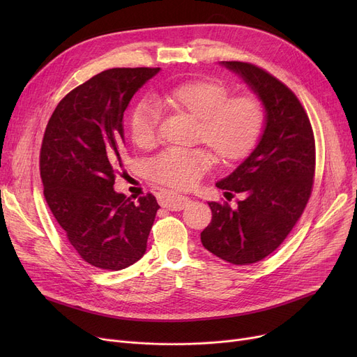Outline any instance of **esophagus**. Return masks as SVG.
<instances>
[{"instance_id": "1", "label": "esophagus", "mask_w": 357, "mask_h": 357, "mask_svg": "<svg viewBox=\"0 0 357 357\" xmlns=\"http://www.w3.org/2000/svg\"><path fill=\"white\" fill-rule=\"evenodd\" d=\"M159 202L163 208H166L169 211H181L185 207H188L191 199L185 195L165 192L159 197Z\"/></svg>"}]
</instances>
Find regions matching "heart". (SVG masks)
<instances>
[{"instance_id": "b5f03b06", "label": "heart", "mask_w": 357, "mask_h": 357, "mask_svg": "<svg viewBox=\"0 0 357 357\" xmlns=\"http://www.w3.org/2000/svg\"><path fill=\"white\" fill-rule=\"evenodd\" d=\"M231 88L217 79H201L176 85L156 97L166 109L197 121L195 142L207 146L218 163L245 159L257 144L265 127V108L253 96L231 97ZM159 109L147 100L130 112L128 130L140 149L158 142ZM211 166V156L202 149H167L147 165L149 178L174 190H188Z\"/></svg>"}]
</instances>
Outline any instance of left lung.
<instances>
[{
    "instance_id": "1",
    "label": "left lung",
    "mask_w": 357,
    "mask_h": 357,
    "mask_svg": "<svg viewBox=\"0 0 357 357\" xmlns=\"http://www.w3.org/2000/svg\"><path fill=\"white\" fill-rule=\"evenodd\" d=\"M245 81L265 107V127L253 152L217 188L243 194L237 207L208 202L213 218L202 246L233 265H250L276 250L304 213L312 191L315 142L295 93L266 70L221 62Z\"/></svg>"
}]
</instances>
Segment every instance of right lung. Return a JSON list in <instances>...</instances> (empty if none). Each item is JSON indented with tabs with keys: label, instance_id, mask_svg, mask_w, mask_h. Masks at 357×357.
I'll use <instances>...</instances> for the list:
<instances>
[{
	"label": "right lung",
	"instance_id": "add662e5",
	"mask_svg": "<svg viewBox=\"0 0 357 357\" xmlns=\"http://www.w3.org/2000/svg\"><path fill=\"white\" fill-rule=\"evenodd\" d=\"M160 68H114L72 89L54 108L40 149L43 194L70 246L89 265L121 271L146 252L160 208L152 194L114 191L123 166V117Z\"/></svg>",
	"mask_w": 357,
	"mask_h": 357
}]
</instances>
